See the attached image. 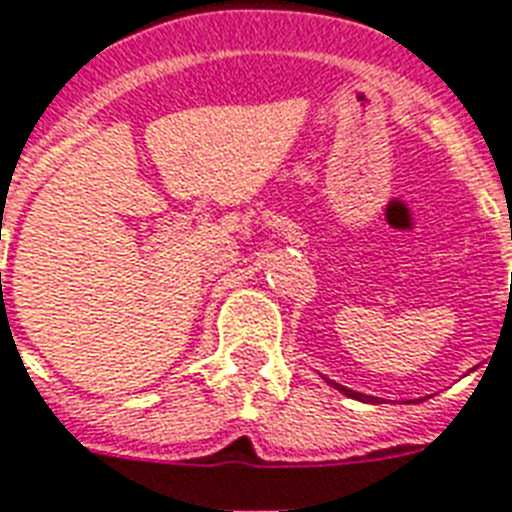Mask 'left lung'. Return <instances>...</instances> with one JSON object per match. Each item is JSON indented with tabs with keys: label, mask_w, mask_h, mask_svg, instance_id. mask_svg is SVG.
Listing matches in <instances>:
<instances>
[{
	"label": "left lung",
	"mask_w": 512,
	"mask_h": 512,
	"mask_svg": "<svg viewBox=\"0 0 512 512\" xmlns=\"http://www.w3.org/2000/svg\"><path fill=\"white\" fill-rule=\"evenodd\" d=\"M333 386L338 388V391H343V394H346V396H351V399H359V402H378V399H375V396L357 394V391H349V388H341V386H338V383H333Z\"/></svg>",
	"instance_id": "obj_1"
}]
</instances>
